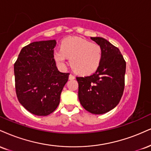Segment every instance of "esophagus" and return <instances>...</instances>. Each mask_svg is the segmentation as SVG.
<instances>
[{
  "label": "esophagus",
  "instance_id": "34e87169",
  "mask_svg": "<svg viewBox=\"0 0 151 151\" xmlns=\"http://www.w3.org/2000/svg\"><path fill=\"white\" fill-rule=\"evenodd\" d=\"M69 79L72 80V79H75V77H74L73 74H70V76H69Z\"/></svg>",
  "mask_w": 151,
  "mask_h": 151
}]
</instances>
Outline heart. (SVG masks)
Returning <instances> with one entry per match:
<instances>
[{
	"label": "heart",
	"instance_id": "b5f03b06",
	"mask_svg": "<svg viewBox=\"0 0 151 151\" xmlns=\"http://www.w3.org/2000/svg\"><path fill=\"white\" fill-rule=\"evenodd\" d=\"M54 59L58 64L63 65L66 57L74 71L81 75H88L97 70L103 57L101 47L97 43L77 36L63 39L60 50H55Z\"/></svg>",
	"mask_w": 151,
	"mask_h": 151
}]
</instances>
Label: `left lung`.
Instances as JSON below:
<instances>
[{"instance_id":"obj_1","label":"left lung","mask_w":151,"mask_h":151,"mask_svg":"<svg viewBox=\"0 0 151 151\" xmlns=\"http://www.w3.org/2000/svg\"><path fill=\"white\" fill-rule=\"evenodd\" d=\"M102 48L97 70L86 77H77L81 105L92 114L100 115L115 108L124 88L126 62L119 48L101 37H91Z\"/></svg>"}]
</instances>
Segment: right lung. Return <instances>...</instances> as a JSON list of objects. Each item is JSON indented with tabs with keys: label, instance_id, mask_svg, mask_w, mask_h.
Here are the masks:
<instances>
[{
	"label": "right lung",
	"instance_id": "right-lung-1",
	"mask_svg": "<svg viewBox=\"0 0 151 151\" xmlns=\"http://www.w3.org/2000/svg\"><path fill=\"white\" fill-rule=\"evenodd\" d=\"M55 40L35 41L23 47L14 65L19 102L31 113L46 116L55 111L70 73L58 71L54 59Z\"/></svg>",
	"mask_w": 151,
	"mask_h": 151
}]
</instances>
